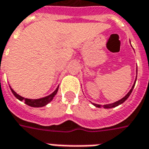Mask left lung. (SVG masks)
Masks as SVG:
<instances>
[{"instance_id":"1","label":"left lung","mask_w":149,"mask_h":149,"mask_svg":"<svg viewBox=\"0 0 149 149\" xmlns=\"http://www.w3.org/2000/svg\"><path fill=\"white\" fill-rule=\"evenodd\" d=\"M136 74H137V69H136ZM136 79L135 80L134 84H133V85H132V88H131V89H130V91H129L128 93L126 94V95H125V97H123L122 99H120V100H119L118 101H116V102H114V103L109 104H104V105H103L104 108V109H112V108H114V107L118 106V105H120V104H121L124 103L125 100L128 99V97L130 96V94L132 93V90H133V88H134L135 84H136ZM93 104L94 106L97 107V108H100V107H101V105H100V104H97L93 103Z\"/></svg>"}]
</instances>
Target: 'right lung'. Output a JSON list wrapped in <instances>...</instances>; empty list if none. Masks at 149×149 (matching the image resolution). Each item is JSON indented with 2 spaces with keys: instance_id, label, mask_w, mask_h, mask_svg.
Returning <instances> with one entry per match:
<instances>
[{
  "instance_id": "1",
  "label": "right lung",
  "mask_w": 149,
  "mask_h": 149,
  "mask_svg": "<svg viewBox=\"0 0 149 149\" xmlns=\"http://www.w3.org/2000/svg\"><path fill=\"white\" fill-rule=\"evenodd\" d=\"M58 88L59 86L56 88V90L54 91L52 93L50 94V95H49V96H47V97H43V98H40V99H28V98H24V97H21L19 94L17 93L11 87H10V88H11L12 93H13V95H14L15 97H17L19 100H21V101L24 100V103L26 104L27 105H29V106L34 107V108H40V107L45 106L46 104H48L49 102L52 101V100L53 99V97H55L56 94L57 93Z\"/></svg>"
}]
</instances>
